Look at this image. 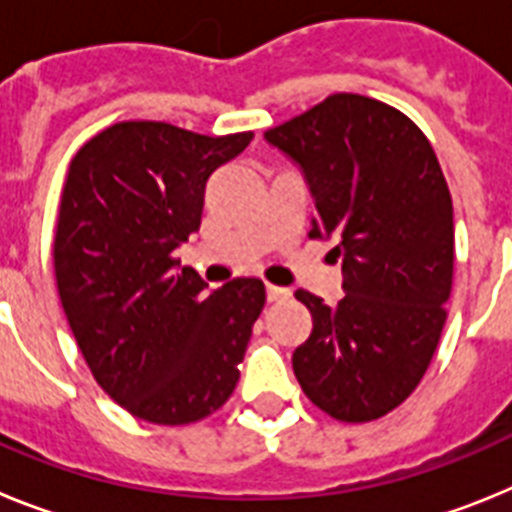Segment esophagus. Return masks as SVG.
I'll return each instance as SVG.
<instances>
[{"mask_svg": "<svg viewBox=\"0 0 512 512\" xmlns=\"http://www.w3.org/2000/svg\"><path fill=\"white\" fill-rule=\"evenodd\" d=\"M287 297H289V289L274 287V284H269V287H266V300L269 302H282V300H287Z\"/></svg>", "mask_w": 512, "mask_h": 512, "instance_id": "34e87169", "label": "esophagus"}]
</instances>
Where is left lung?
<instances>
[{"mask_svg": "<svg viewBox=\"0 0 512 512\" xmlns=\"http://www.w3.org/2000/svg\"><path fill=\"white\" fill-rule=\"evenodd\" d=\"M264 138L305 176L310 238H336L341 256V300L295 292L312 315L297 382L330 418H382L418 387L446 323L454 207L436 153L400 110L346 92Z\"/></svg>", "mask_w": 512, "mask_h": 512, "instance_id": "obj_1", "label": "left lung"}]
</instances>
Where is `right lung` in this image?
<instances>
[{"mask_svg": "<svg viewBox=\"0 0 512 512\" xmlns=\"http://www.w3.org/2000/svg\"><path fill=\"white\" fill-rule=\"evenodd\" d=\"M251 138L130 120L94 135L69 166L53 241L63 312L99 387L146 423L207 418L241 377L264 282L207 292L174 248L200 230L210 176Z\"/></svg>", "mask_w": 512, "mask_h": 512, "instance_id": "right-lung-1", "label": "right lung"}]
</instances>
